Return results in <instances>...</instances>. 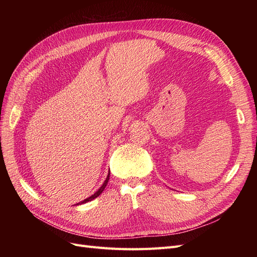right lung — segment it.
<instances>
[{"mask_svg": "<svg viewBox=\"0 0 257 257\" xmlns=\"http://www.w3.org/2000/svg\"><path fill=\"white\" fill-rule=\"evenodd\" d=\"M109 175L110 174H108V176H107V178H106V180L104 181V183L102 184V186H100V188L93 194V195H91L90 197H88V198H85L84 200H82V201H80V203H78V204H76V205H81V204H85V203H88V201H91V200H93L94 198H96L97 196H99L100 195V193H102L104 190H105V188H106V185H107V183H108V180H109Z\"/></svg>", "mask_w": 257, "mask_h": 257, "instance_id": "obj_1", "label": "right lung"}]
</instances>
